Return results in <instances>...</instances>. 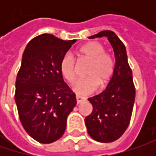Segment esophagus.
<instances>
[{"instance_id": "esophagus-1", "label": "esophagus", "mask_w": 156, "mask_h": 156, "mask_svg": "<svg viewBox=\"0 0 156 156\" xmlns=\"http://www.w3.org/2000/svg\"><path fill=\"white\" fill-rule=\"evenodd\" d=\"M86 99L83 98V97H81V96H79V95H76V101H77V104H80L81 102H83Z\"/></svg>"}]
</instances>
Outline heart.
<instances>
[{
    "label": "heart",
    "instance_id": "b5f03b06",
    "mask_svg": "<svg viewBox=\"0 0 156 156\" xmlns=\"http://www.w3.org/2000/svg\"><path fill=\"white\" fill-rule=\"evenodd\" d=\"M78 55L89 60L86 78L80 79L75 82L73 89L75 93L86 95L93 93L98 85L104 87L114 73V61L111 55L105 52V47L101 42L93 41L81 46ZM60 70L62 76L69 83H73L75 79V61L69 53L65 54L60 62Z\"/></svg>",
    "mask_w": 156,
    "mask_h": 156
}]
</instances>
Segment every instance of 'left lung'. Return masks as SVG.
Listing matches in <instances>:
<instances>
[{"label": "left lung", "mask_w": 156, "mask_h": 156, "mask_svg": "<svg viewBox=\"0 0 156 156\" xmlns=\"http://www.w3.org/2000/svg\"><path fill=\"white\" fill-rule=\"evenodd\" d=\"M106 36L115 52L114 74L102 93L88 98L93 106L86 117L88 135L100 142H112L119 139L129 127L135 97L132 70L128 62L125 45L110 30L101 31L90 39Z\"/></svg>", "instance_id": "1"}]
</instances>
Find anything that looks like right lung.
Instances as JSON below:
<instances>
[{
  "mask_svg": "<svg viewBox=\"0 0 156 156\" xmlns=\"http://www.w3.org/2000/svg\"><path fill=\"white\" fill-rule=\"evenodd\" d=\"M75 41L43 34L31 40L23 53L15 102L22 127L41 143H52L62 136L76 105L75 94L60 70L62 58Z\"/></svg>",
  "mask_w": 156,
  "mask_h": 156,
  "instance_id": "obj_1",
  "label": "right lung"
}]
</instances>
